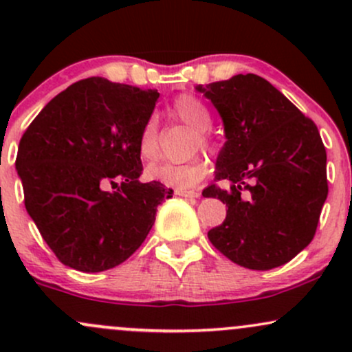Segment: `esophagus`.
<instances>
[{
    "label": "esophagus",
    "instance_id": "esophagus-1",
    "mask_svg": "<svg viewBox=\"0 0 352 352\" xmlns=\"http://www.w3.org/2000/svg\"><path fill=\"white\" fill-rule=\"evenodd\" d=\"M175 195L179 197H188V199H197L200 195L197 190H187V188H177L175 190Z\"/></svg>",
    "mask_w": 352,
    "mask_h": 352
}]
</instances>
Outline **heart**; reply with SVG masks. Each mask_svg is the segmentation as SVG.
Here are the masks:
<instances>
[{
	"instance_id": "heart-1",
	"label": "heart",
	"mask_w": 352,
	"mask_h": 352,
	"mask_svg": "<svg viewBox=\"0 0 352 352\" xmlns=\"http://www.w3.org/2000/svg\"><path fill=\"white\" fill-rule=\"evenodd\" d=\"M170 112L180 122L187 124L188 127L195 129L199 132V142L201 148H210V139L205 132L212 127V114L210 109L205 106L204 100L192 94H180L172 102ZM139 153L144 160H155L160 153L159 135H157L155 120H147L142 127L139 137ZM208 164L201 157L188 160L184 164L162 162L148 167L147 179L159 182L173 188H192L207 175Z\"/></svg>"
}]
</instances>
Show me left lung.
Masks as SVG:
<instances>
[{"instance_id":"1","label":"left lung","mask_w":352,"mask_h":352,"mask_svg":"<svg viewBox=\"0 0 352 352\" xmlns=\"http://www.w3.org/2000/svg\"><path fill=\"white\" fill-rule=\"evenodd\" d=\"M220 112L225 142L217 184L201 192L227 204L208 240L233 263L272 270L311 243L328 197L326 148L316 124L268 80L236 74L197 86Z\"/></svg>"}]
</instances>
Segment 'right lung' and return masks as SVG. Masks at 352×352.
<instances>
[{
	"label": "right lung",
	"instance_id": "obj_1",
	"mask_svg": "<svg viewBox=\"0 0 352 352\" xmlns=\"http://www.w3.org/2000/svg\"><path fill=\"white\" fill-rule=\"evenodd\" d=\"M159 92L104 78L71 84L19 140L24 207L63 265L99 273L144 243L173 190L142 184L139 137Z\"/></svg>",
	"mask_w": 352,
	"mask_h": 352
}]
</instances>
